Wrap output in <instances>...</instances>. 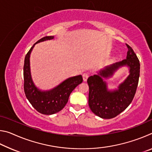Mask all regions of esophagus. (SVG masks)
I'll list each match as a JSON object with an SVG mask.
<instances>
[{"mask_svg": "<svg viewBox=\"0 0 152 152\" xmlns=\"http://www.w3.org/2000/svg\"><path fill=\"white\" fill-rule=\"evenodd\" d=\"M82 77H83L84 81H86L87 79H88V78L89 77V75H88V74H87V73H84L83 74H82Z\"/></svg>", "mask_w": 152, "mask_h": 152, "instance_id": "34e87169", "label": "esophagus"}]
</instances>
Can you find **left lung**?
Instances as JSON below:
<instances>
[{
  "label": "left lung",
  "instance_id": "1",
  "mask_svg": "<svg viewBox=\"0 0 152 152\" xmlns=\"http://www.w3.org/2000/svg\"><path fill=\"white\" fill-rule=\"evenodd\" d=\"M126 45L128 48L127 58L106 67L99 75L90 76L87 80L89 86L90 109L102 119H112L126 109L132 102L137 91L140 73V60L132 48L128 44ZM123 65L130 67V74L120 85L119 89L113 92L108 91L106 83L102 77L111 76L115 70Z\"/></svg>",
  "mask_w": 152,
  "mask_h": 152
}]
</instances>
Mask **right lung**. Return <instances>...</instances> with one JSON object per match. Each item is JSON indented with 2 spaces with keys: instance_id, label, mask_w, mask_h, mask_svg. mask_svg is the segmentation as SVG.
Returning <instances> with one entry per match:
<instances>
[{
  "instance_id": "add662e5",
  "label": "right lung",
  "mask_w": 152,
  "mask_h": 152,
  "mask_svg": "<svg viewBox=\"0 0 152 152\" xmlns=\"http://www.w3.org/2000/svg\"><path fill=\"white\" fill-rule=\"evenodd\" d=\"M53 36H45L37 43L48 39H52ZM33 45L25 56L23 66L24 91L25 96L36 110L43 115H52L60 111L65 107L69 96L76 87L83 81L81 75L66 80L60 85L51 91L42 92L33 84L31 78L29 57Z\"/></svg>"
}]
</instances>
